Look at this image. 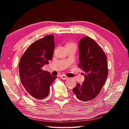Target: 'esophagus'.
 Wrapping results in <instances>:
<instances>
[{
    "mask_svg": "<svg viewBox=\"0 0 129 129\" xmlns=\"http://www.w3.org/2000/svg\"><path fill=\"white\" fill-rule=\"evenodd\" d=\"M60 78H61L62 79H63V80H66L68 78V77L65 75H62L60 76Z\"/></svg>",
    "mask_w": 129,
    "mask_h": 129,
    "instance_id": "34e87169",
    "label": "esophagus"
}]
</instances>
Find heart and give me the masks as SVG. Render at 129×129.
<instances>
[{
  "instance_id": "heart-1",
  "label": "heart",
  "mask_w": 129,
  "mask_h": 129,
  "mask_svg": "<svg viewBox=\"0 0 129 129\" xmlns=\"http://www.w3.org/2000/svg\"><path fill=\"white\" fill-rule=\"evenodd\" d=\"M68 45H76V44L73 43H69L67 44V46H68Z\"/></svg>"
}]
</instances>
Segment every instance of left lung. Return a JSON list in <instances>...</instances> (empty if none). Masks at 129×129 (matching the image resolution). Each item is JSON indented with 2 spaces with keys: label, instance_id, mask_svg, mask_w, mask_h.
I'll return each mask as SVG.
<instances>
[{
  "label": "left lung",
  "instance_id": "8db88e82",
  "mask_svg": "<svg viewBox=\"0 0 129 129\" xmlns=\"http://www.w3.org/2000/svg\"><path fill=\"white\" fill-rule=\"evenodd\" d=\"M78 67L84 71V81L73 89L77 99L89 101L94 99L104 85L108 74L107 57L98 44L88 36L81 39L79 44Z\"/></svg>",
  "mask_w": 129,
  "mask_h": 129
}]
</instances>
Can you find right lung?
<instances>
[{
  "label": "right lung",
  "instance_id": "add662e5",
  "mask_svg": "<svg viewBox=\"0 0 129 129\" xmlns=\"http://www.w3.org/2000/svg\"><path fill=\"white\" fill-rule=\"evenodd\" d=\"M54 49V37L49 35L30 44L20 58V81L26 91L36 99H44L48 95L49 87L57 78L42 70L51 60Z\"/></svg>",
  "mask_w": 129,
  "mask_h": 129
}]
</instances>
